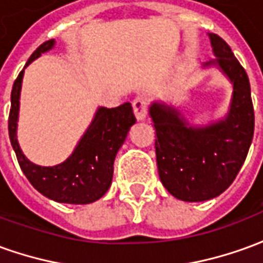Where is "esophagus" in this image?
I'll list each match as a JSON object with an SVG mask.
<instances>
[{"mask_svg":"<svg viewBox=\"0 0 263 263\" xmlns=\"http://www.w3.org/2000/svg\"><path fill=\"white\" fill-rule=\"evenodd\" d=\"M134 107V114L137 117L138 121H143L148 115V101L143 97H137L132 101Z\"/></svg>","mask_w":263,"mask_h":263,"instance_id":"obj_1","label":"esophagus"}]
</instances>
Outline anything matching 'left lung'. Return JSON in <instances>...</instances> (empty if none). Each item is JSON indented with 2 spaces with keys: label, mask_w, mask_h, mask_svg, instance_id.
<instances>
[{
  "label": "left lung",
  "mask_w": 263,
  "mask_h": 263,
  "mask_svg": "<svg viewBox=\"0 0 263 263\" xmlns=\"http://www.w3.org/2000/svg\"><path fill=\"white\" fill-rule=\"evenodd\" d=\"M217 59L203 67H218L232 84L230 108L209 125H192L184 115L162 101H154L149 115L156 129V163L162 184L179 200L205 201L230 187L247 159L252 142L255 115L247 71L231 48L209 33Z\"/></svg>",
  "instance_id": "obj_1"
}]
</instances>
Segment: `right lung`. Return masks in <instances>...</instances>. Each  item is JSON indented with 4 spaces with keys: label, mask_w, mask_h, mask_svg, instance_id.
Here are the masks:
<instances>
[{
    "label": "right lung",
    "mask_w": 263,
    "mask_h": 263,
    "mask_svg": "<svg viewBox=\"0 0 263 263\" xmlns=\"http://www.w3.org/2000/svg\"><path fill=\"white\" fill-rule=\"evenodd\" d=\"M54 39L46 41L31 54L29 66L45 52L54 48ZM25 67L16 77L11 91L8 132L11 145L26 179L45 197L58 203L90 204L101 198L111 186L114 160L137 120L131 103L115 108L98 107L91 124L69 158L56 166H39L26 158L16 138L20 98Z\"/></svg>",
    "instance_id": "add662e5"
}]
</instances>
